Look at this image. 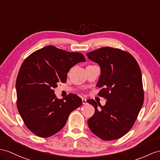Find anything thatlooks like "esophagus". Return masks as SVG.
<instances>
[{"mask_svg":"<svg viewBox=\"0 0 160 160\" xmlns=\"http://www.w3.org/2000/svg\"><path fill=\"white\" fill-rule=\"evenodd\" d=\"M82 103H83L84 105L87 104V99H84V98H82Z\"/></svg>","mask_w":160,"mask_h":160,"instance_id":"obj_1","label":"esophagus"}]
</instances>
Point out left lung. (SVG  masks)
I'll list each match as a JSON object with an SVG mask.
<instances>
[{
  "label": "left lung",
  "mask_w": 160,
  "mask_h": 160,
  "mask_svg": "<svg viewBox=\"0 0 160 160\" xmlns=\"http://www.w3.org/2000/svg\"><path fill=\"white\" fill-rule=\"evenodd\" d=\"M87 55L100 65L98 95L107 99L104 106L94 99L87 100L95 109L88 120V127L104 141L116 140L131 129L142 106L144 91L140 67L132 55L119 48L102 47Z\"/></svg>",
  "instance_id": "8db88e82"
}]
</instances>
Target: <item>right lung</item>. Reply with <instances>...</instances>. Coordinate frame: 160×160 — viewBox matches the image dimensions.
I'll return each mask as SVG.
<instances>
[{
    "mask_svg": "<svg viewBox=\"0 0 160 160\" xmlns=\"http://www.w3.org/2000/svg\"><path fill=\"white\" fill-rule=\"evenodd\" d=\"M80 52H70L47 46L32 52L24 60L16 80L17 107L23 122L32 132L47 138L63 128L70 113L82 103L70 93L57 99L53 88L65 83L73 65L85 61Z\"/></svg>",
    "mask_w": 160,
    "mask_h": 160,
    "instance_id": "obj_1",
    "label": "right lung"
}]
</instances>
